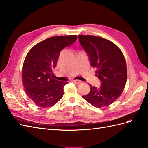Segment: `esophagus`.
Here are the masks:
<instances>
[{"label": "esophagus", "mask_w": 148, "mask_h": 148, "mask_svg": "<svg viewBox=\"0 0 148 148\" xmlns=\"http://www.w3.org/2000/svg\"><path fill=\"white\" fill-rule=\"evenodd\" d=\"M73 82L75 84H80V83H82V81L80 80H73Z\"/></svg>", "instance_id": "1"}]
</instances>
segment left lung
I'll return each instance as SVG.
<instances>
[{
    "label": "left lung",
    "mask_w": 148,
    "mask_h": 148,
    "mask_svg": "<svg viewBox=\"0 0 148 148\" xmlns=\"http://www.w3.org/2000/svg\"><path fill=\"white\" fill-rule=\"evenodd\" d=\"M78 39L91 66L96 69L95 76L101 82L99 88L90 85V91L83 98L95 107L109 106L120 97L127 81L123 54L114 43L104 38L78 35Z\"/></svg>",
    "instance_id": "obj_1"
}]
</instances>
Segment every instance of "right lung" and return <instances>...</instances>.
Segmentation results:
<instances>
[{
  "instance_id": "add662e5",
  "label": "right lung",
  "mask_w": 148,
  "mask_h": 148,
  "mask_svg": "<svg viewBox=\"0 0 148 148\" xmlns=\"http://www.w3.org/2000/svg\"><path fill=\"white\" fill-rule=\"evenodd\" d=\"M76 35L51 37L34 46L25 58L23 82L27 96L37 106L52 107L63 96L67 82L52 78L61 51L77 40Z\"/></svg>"
}]
</instances>
